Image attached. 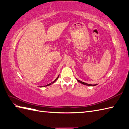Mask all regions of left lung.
Wrapping results in <instances>:
<instances>
[{"mask_svg": "<svg viewBox=\"0 0 129 129\" xmlns=\"http://www.w3.org/2000/svg\"><path fill=\"white\" fill-rule=\"evenodd\" d=\"M77 80V81H78L79 82H80V83H82V84H83V85H86V86H95V85H97V84H95V85L88 84V83H85V82H83L81 81H80V80Z\"/></svg>", "mask_w": 129, "mask_h": 129, "instance_id": "1", "label": "left lung"}]
</instances>
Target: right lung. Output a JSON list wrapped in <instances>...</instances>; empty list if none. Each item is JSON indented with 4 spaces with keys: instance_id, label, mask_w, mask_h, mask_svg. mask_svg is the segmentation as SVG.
<instances>
[{
    "instance_id": "1",
    "label": "right lung",
    "mask_w": 129,
    "mask_h": 129,
    "mask_svg": "<svg viewBox=\"0 0 129 129\" xmlns=\"http://www.w3.org/2000/svg\"><path fill=\"white\" fill-rule=\"evenodd\" d=\"M59 75H58V76L57 77V78H56V79H55V80L54 81H53L52 82H51L50 83H49V84H48V85H47L46 86H49V85H52V84H53V83H54V82H55L56 81L58 80V77H59ZM43 87H46V86H44Z\"/></svg>"
}]
</instances>
